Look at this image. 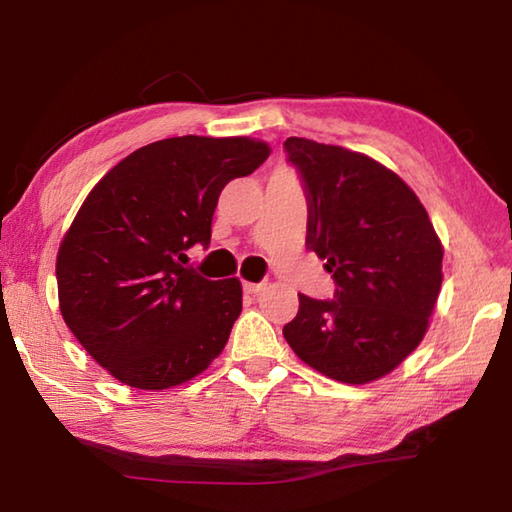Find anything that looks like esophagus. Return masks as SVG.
Masks as SVG:
<instances>
[{
	"instance_id": "esophagus-1",
	"label": "esophagus",
	"mask_w": 512,
	"mask_h": 512,
	"mask_svg": "<svg viewBox=\"0 0 512 512\" xmlns=\"http://www.w3.org/2000/svg\"><path fill=\"white\" fill-rule=\"evenodd\" d=\"M266 288L264 281H259V284H250V281H246L244 284V292H248V295H257V292H262Z\"/></svg>"
}]
</instances>
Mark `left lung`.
I'll use <instances>...</instances> for the list:
<instances>
[{"instance_id":"left-lung-1","label":"left lung","mask_w":512,"mask_h":512,"mask_svg":"<svg viewBox=\"0 0 512 512\" xmlns=\"http://www.w3.org/2000/svg\"><path fill=\"white\" fill-rule=\"evenodd\" d=\"M286 158L308 202L306 246L334 279V299L299 295L284 325L303 363L363 385L420 345L442 286V244L394 171L356 151L292 136Z\"/></svg>"}]
</instances>
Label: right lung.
I'll return each instance as SVG.
<instances>
[{"mask_svg": "<svg viewBox=\"0 0 512 512\" xmlns=\"http://www.w3.org/2000/svg\"><path fill=\"white\" fill-rule=\"evenodd\" d=\"M262 140L178 136L136 149L90 191L57 255L63 321L96 363L138 389L204 372L242 312L239 279L187 264L209 248L222 189L268 158Z\"/></svg>", "mask_w": 512, "mask_h": 512, "instance_id": "1", "label": "right lung"}]
</instances>
